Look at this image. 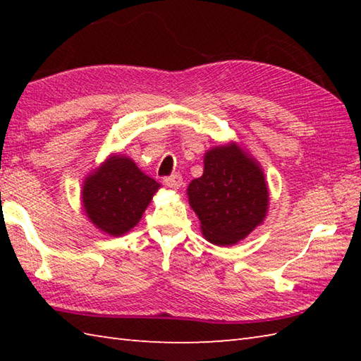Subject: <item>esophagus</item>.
Returning <instances> with one entry per match:
<instances>
[{"label": "esophagus", "mask_w": 361, "mask_h": 361, "mask_svg": "<svg viewBox=\"0 0 361 361\" xmlns=\"http://www.w3.org/2000/svg\"><path fill=\"white\" fill-rule=\"evenodd\" d=\"M164 183L167 188L176 190L183 186V178L178 173H175V175H171V176H167V178H164Z\"/></svg>", "instance_id": "esophagus-1"}]
</instances>
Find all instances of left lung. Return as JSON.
Masks as SVG:
<instances>
[{
	"instance_id": "obj_1",
	"label": "left lung",
	"mask_w": 361,
	"mask_h": 361,
	"mask_svg": "<svg viewBox=\"0 0 361 361\" xmlns=\"http://www.w3.org/2000/svg\"><path fill=\"white\" fill-rule=\"evenodd\" d=\"M203 175L188 186L190 208L208 242L231 247L262 225L270 195L262 167L237 142L204 153Z\"/></svg>"
}]
</instances>
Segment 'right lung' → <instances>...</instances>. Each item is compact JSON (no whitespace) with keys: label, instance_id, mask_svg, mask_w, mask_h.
Listing matches in <instances>:
<instances>
[{"label":"right lung","instance_id":"right-lung-1","mask_svg":"<svg viewBox=\"0 0 361 361\" xmlns=\"http://www.w3.org/2000/svg\"><path fill=\"white\" fill-rule=\"evenodd\" d=\"M161 188L132 158L111 153L82 186V208L105 234L118 237L135 228Z\"/></svg>","mask_w":361,"mask_h":361}]
</instances>
